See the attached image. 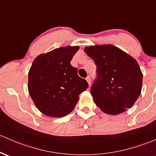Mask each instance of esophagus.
Returning <instances> with one entry per match:
<instances>
[{"instance_id":"obj_1","label":"esophagus","mask_w":156,"mask_h":156,"mask_svg":"<svg viewBox=\"0 0 156 156\" xmlns=\"http://www.w3.org/2000/svg\"><path fill=\"white\" fill-rule=\"evenodd\" d=\"M86 80H87V81L88 82L89 86H90V85H91V82H92L91 78H90V76H87V78H86Z\"/></svg>"}]
</instances>
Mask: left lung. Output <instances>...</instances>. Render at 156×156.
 I'll return each mask as SVG.
<instances>
[{
	"label": "left lung",
	"instance_id": "1",
	"mask_svg": "<svg viewBox=\"0 0 156 156\" xmlns=\"http://www.w3.org/2000/svg\"><path fill=\"white\" fill-rule=\"evenodd\" d=\"M96 65L90 92L98 107L117 115L131 108L141 94L143 75L137 61L111 44L85 47Z\"/></svg>",
	"mask_w": 156,
	"mask_h": 156
}]
</instances>
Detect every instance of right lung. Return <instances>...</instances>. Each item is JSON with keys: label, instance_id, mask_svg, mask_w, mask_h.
<instances>
[{"label": "right lung", "instance_id": "right-lung-1", "mask_svg": "<svg viewBox=\"0 0 156 156\" xmlns=\"http://www.w3.org/2000/svg\"><path fill=\"white\" fill-rule=\"evenodd\" d=\"M78 47H60L34 60L29 72V92L37 108L50 117H63L75 108L89 87L70 64Z\"/></svg>", "mask_w": 156, "mask_h": 156}]
</instances>
